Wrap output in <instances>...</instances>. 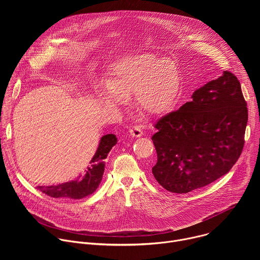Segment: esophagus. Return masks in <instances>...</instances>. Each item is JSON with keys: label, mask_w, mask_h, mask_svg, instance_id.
<instances>
[{"label": "esophagus", "mask_w": 260, "mask_h": 260, "mask_svg": "<svg viewBox=\"0 0 260 260\" xmlns=\"http://www.w3.org/2000/svg\"><path fill=\"white\" fill-rule=\"evenodd\" d=\"M129 134H131V136H133L135 138H139V137L143 136V132L140 126H134L133 128H131Z\"/></svg>", "instance_id": "34e87169"}]
</instances>
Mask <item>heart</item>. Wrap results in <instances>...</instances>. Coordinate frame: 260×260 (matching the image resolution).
Segmentation results:
<instances>
[{
    "instance_id": "1",
    "label": "heart",
    "mask_w": 260,
    "mask_h": 260,
    "mask_svg": "<svg viewBox=\"0 0 260 260\" xmlns=\"http://www.w3.org/2000/svg\"><path fill=\"white\" fill-rule=\"evenodd\" d=\"M179 89L180 76L174 60L151 53H139L124 57L113 66L107 86L98 89V96L106 106H118L133 93L138 109L155 116L172 106Z\"/></svg>"
}]
</instances>
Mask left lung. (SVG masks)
I'll list each match as a JSON object with an SVG mask.
<instances>
[{
    "label": "left lung",
    "mask_w": 260,
    "mask_h": 260,
    "mask_svg": "<svg viewBox=\"0 0 260 260\" xmlns=\"http://www.w3.org/2000/svg\"><path fill=\"white\" fill-rule=\"evenodd\" d=\"M191 101L161 117L152 141L161 186L187 193L219 179L239 159L248 121L240 81L229 71L197 89Z\"/></svg>",
    "instance_id": "left-lung-1"
}]
</instances>
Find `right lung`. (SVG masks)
Returning a JSON list of instances; mask_svg holds the SVG:
<instances>
[{
  "instance_id": "obj_1",
  "label": "right lung",
  "mask_w": 260,
  "mask_h": 260,
  "mask_svg": "<svg viewBox=\"0 0 260 260\" xmlns=\"http://www.w3.org/2000/svg\"><path fill=\"white\" fill-rule=\"evenodd\" d=\"M117 138L113 134L101 138L95 154L91 158L87 169L75 180L51 186H38L40 191L51 198L80 200L93 193L102 181L105 171V159L108 153L116 145Z\"/></svg>"
}]
</instances>
